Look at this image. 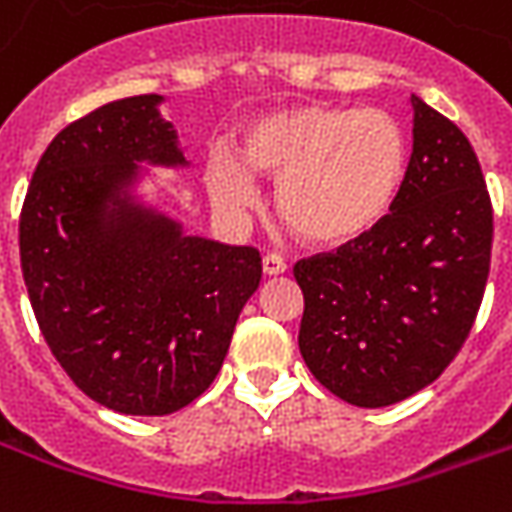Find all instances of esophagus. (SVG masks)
<instances>
[{
    "instance_id": "obj_1",
    "label": "esophagus",
    "mask_w": 512,
    "mask_h": 512,
    "mask_svg": "<svg viewBox=\"0 0 512 512\" xmlns=\"http://www.w3.org/2000/svg\"><path fill=\"white\" fill-rule=\"evenodd\" d=\"M285 271H288V263L279 255L263 257V274H266V277H279V274H285Z\"/></svg>"
}]
</instances>
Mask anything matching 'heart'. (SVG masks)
I'll return each mask as SVG.
<instances>
[{
    "label": "heart",
    "mask_w": 512,
    "mask_h": 512,
    "mask_svg": "<svg viewBox=\"0 0 512 512\" xmlns=\"http://www.w3.org/2000/svg\"><path fill=\"white\" fill-rule=\"evenodd\" d=\"M406 167V131L384 109L296 104L249 120L233 153H213L205 189L241 216L260 202L255 178L277 180L279 219L301 241L345 246L392 211Z\"/></svg>",
    "instance_id": "1"
}]
</instances>
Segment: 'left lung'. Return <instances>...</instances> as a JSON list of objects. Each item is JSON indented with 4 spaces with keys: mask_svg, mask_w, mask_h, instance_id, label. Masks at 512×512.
Segmentation results:
<instances>
[{
    "mask_svg": "<svg viewBox=\"0 0 512 512\" xmlns=\"http://www.w3.org/2000/svg\"><path fill=\"white\" fill-rule=\"evenodd\" d=\"M414 150L392 213L337 252L304 257L299 351L332 395L392 406L433 384L472 332L494 211L455 123L411 95Z\"/></svg>",
    "mask_w": 512,
    "mask_h": 512,
    "instance_id": "1",
    "label": "left lung"
}]
</instances>
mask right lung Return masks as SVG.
<instances>
[{
  "label": "right lung",
  "instance_id": "obj_1",
  "mask_svg": "<svg viewBox=\"0 0 512 512\" xmlns=\"http://www.w3.org/2000/svg\"><path fill=\"white\" fill-rule=\"evenodd\" d=\"M134 95L65 126L18 222L21 271L51 354L95 403L164 417L213 384L260 285V252L186 235L139 202L142 167H186L178 131Z\"/></svg>",
  "mask_w": 512,
  "mask_h": 512
}]
</instances>
